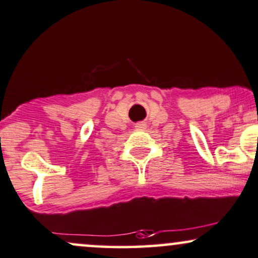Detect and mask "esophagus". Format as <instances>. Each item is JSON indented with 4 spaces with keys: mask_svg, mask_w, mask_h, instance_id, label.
<instances>
[{
    "mask_svg": "<svg viewBox=\"0 0 258 258\" xmlns=\"http://www.w3.org/2000/svg\"><path fill=\"white\" fill-rule=\"evenodd\" d=\"M144 127H145V123L143 122H138L137 125H136V128L137 130H144Z\"/></svg>",
    "mask_w": 258,
    "mask_h": 258,
    "instance_id": "obj_1",
    "label": "esophagus"
}]
</instances>
